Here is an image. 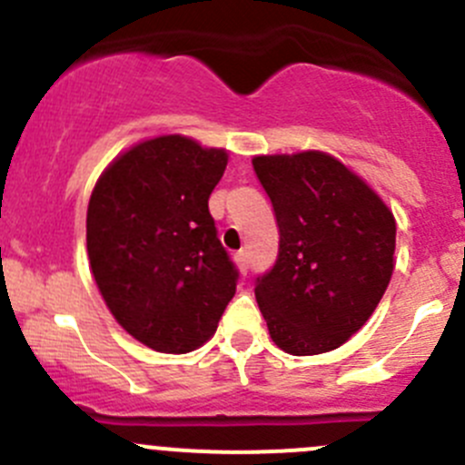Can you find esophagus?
Wrapping results in <instances>:
<instances>
[{
  "label": "esophagus",
  "mask_w": 465,
  "mask_h": 465,
  "mask_svg": "<svg viewBox=\"0 0 465 465\" xmlns=\"http://www.w3.org/2000/svg\"><path fill=\"white\" fill-rule=\"evenodd\" d=\"M236 265H238V270L242 272V274H247V270H250V254H247V252H238Z\"/></svg>",
  "instance_id": "1"
}]
</instances>
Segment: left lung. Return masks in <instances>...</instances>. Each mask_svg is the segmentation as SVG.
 <instances>
[{"instance_id": "8db88e82", "label": "left lung", "mask_w": 465, "mask_h": 465, "mask_svg": "<svg viewBox=\"0 0 465 465\" xmlns=\"http://www.w3.org/2000/svg\"><path fill=\"white\" fill-rule=\"evenodd\" d=\"M252 163L281 236L274 267L254 288L272 341L290 355L337 349L367 323L391 281L393 213L320 150L259 154Z\"/></svg>"}]
</instances>
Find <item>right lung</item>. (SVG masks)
I'll return each mask as SVG.
<instances>
[{
    "mask_svg": "<svg viewBox=\"0 0 465 465\" xmlns=\"http://www.w3.org/2000/svg\"><path fill=\"white\" fill-rule=\"evenodd\" d=\"M227 159L182 134L145 139L103 171L89 198L94 281L124 331L159 353L203 346L236 294L238 270L209 213Z\"/></svg>",
    "mask_w": 465,
    "mask_h": 465,
    "instance_id": "add662e5",
    "label": "right lung"
}]
</instances>
